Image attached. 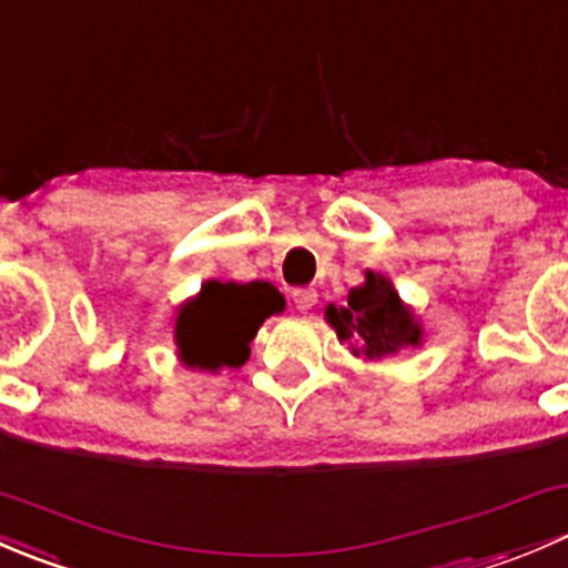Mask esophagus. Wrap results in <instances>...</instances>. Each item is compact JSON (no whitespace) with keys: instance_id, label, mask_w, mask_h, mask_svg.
I'll list each match as a JSON object with an SVG mask.
<instances>
[{"instance_id":"34e87169","label":"esophagus","mask_w":568,"mask_h":568,"mask_svg":"<svg viewBox=\"0 0 568 568\" xmlns=\"http://www.w3.org/2000/svg\"><path fill=\"white\" fill-rule=\"evenodd\" d=\"M294 302H296V307H300V311H311V307L318 302L316 288H300V291H294Z\"/></svg>"}]
</instances>
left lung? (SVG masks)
I'll return each mask as SVG.
<instances>
[{"instance_id":"left-lung-1","label":"left lung","mask_w":568,"mask_h":568,"mask_svg":"<svg viewBox=\"0 0 568 568\" xmlns=\"http://www.w3.org/2000/svg\"><path fill=\"white\" fill-rule=\"evenodd\" d=\"M326 318L341 341L357 337L359 348L371 359L420 343V324L400 305L390 280L374 272L365 274V285L352 288L346 305L326 307ZM354 354H359L357 348Z\"/></svg>"}]
</instances>
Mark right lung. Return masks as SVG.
<instances>
[{
	"label": "right lung",
	"mask_w": 568,
	"mask_h": 568,
	"mask_svg": "<svg viewBox=\"0 0 568 568\" xmlns=\"http://www.w3.org/2000/svg\"><path fill=\"white\" fill-rule=\"evenodd\" d=\"M285 300L268 283H211L178 316L175 341L181 359L192 368H239L250 357V341Z\"/></svg>",
	"instance_id": "add662e5"
}]
</instances>
